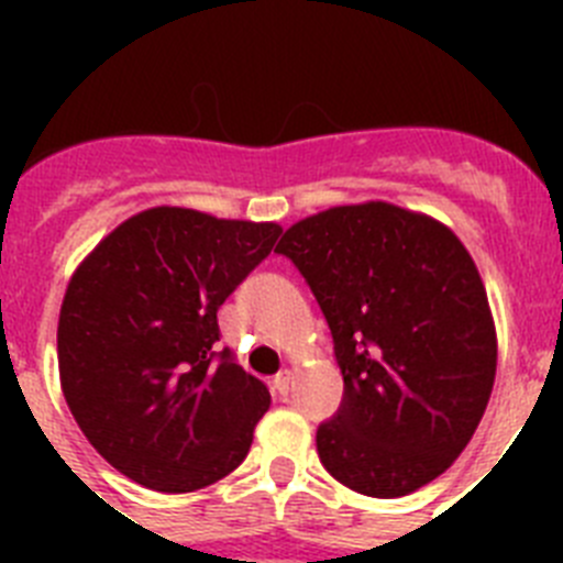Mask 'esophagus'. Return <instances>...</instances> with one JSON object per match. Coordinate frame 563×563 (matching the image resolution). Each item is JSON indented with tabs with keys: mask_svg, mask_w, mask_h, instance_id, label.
Listing matches in <instances>:
<instances>
[{
	"mask_svg": "<svg viewBox=\"0 0 563 563\" xmlns=\"http://www.w3.org/2000/svg\"><path fill=\"white\" fill-rule=\"evenodd\" d=\"M273 389H276V395H282V397L290 395V389H292V375H290V372H278V375L273 377Z\"/></svg>",
	"mask_w": 563,
	"mask_h": 563,
	"instance_id": "34e87169",
	"label": "esophagus"
}]
</instances>
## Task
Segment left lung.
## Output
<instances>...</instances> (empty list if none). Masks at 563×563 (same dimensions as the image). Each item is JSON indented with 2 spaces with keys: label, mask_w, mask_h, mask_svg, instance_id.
Returning a JSON list of instances; mask_svg holds the SVG:
<instances>
[{
  "label": "left lung",
  "mask_w": 563,
  "mask_h": 563,
  "mask_svg": "<svg viewBox=\"0 0 563 563\" xmlns=\"http://www.w3.org/2000/svg\"><path fill=\"white\" fill-rule=\"evenodd\" d=\"M276 251L307 278L343 375L316 434L321 465L363 496L415 494L465 451L494 391L474 258L449 225L380 200L298 220Z\"/></svg>",
  "instance_id": "8db88e82"
}]
</instances>
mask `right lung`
<instances>
[{
	"mask_svg": "<svg viewBox=\"0 0 563 563\" xmlns=\"http://www.w3.org/2000/svg\"><path fill=\"white\" fill-rule=\"evenodd\" d=\"M276 222L157 206L103 236L69 278L58 375L92 449L132 482L191 494L251 451L271 391L220 341L217 310L273 251Z\"/></svg>",
	"mask_w": 563,
	"mask_h": 563,
	"instance_id": "add662e5",
	"label": "right lung"
}]
</instances>
